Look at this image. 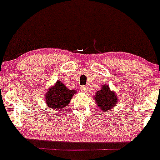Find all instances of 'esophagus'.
Wrapping results in <instances>:
<instances>
[{
	"mask_svg": "<svg viewBox=\"0 0 160 160\" xmlns=\"http://www.w3.org/2000/svg\"><path fill=\"white\" fill-rule=\"evenodd\" d=\"M88 88H87V87H80V91L83 92V93H86L87 91H88Z\"/></svg>",
	"mask_w": 160,
	"mask_h": 160,
	"instance_id": "esophagus-1",
	"label": "esophagus"
}]
</instances>
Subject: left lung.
Listing matches in <instances>:
<instances>
[{"label":"left lung","instance_id":"left-lung-1","mask_svg":"<svg viewBox=\"0 0 160 160\" xmlns=\"http://www.w3.org/2000/svg\"><path fill=\"white\" fill-rule=\"evenodd\" d=\"M94 101L101 111L114 108L118 102V97L115 92L110 90L108 85H103L101 89L98 90L94 96Z\"/></svg>","mask_w":160,"mask_h":160}]
</instances>
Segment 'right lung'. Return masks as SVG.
Segmentation results:
<instances>
[{"mask_svg": "<svg viewBox=\"0 0 160 160\" xmlns=\"http://www.w3.org/2000/svg\"><path fill=\"white\" fill-rule=\"evenodd\" d=\"M75 93H77L75 90H69L64 83L58 80L45 95L46 104L56 111H62L68 105Z\"/></svg>", "mask_w": 160, "mask_h": 160, "instance_id": "add662e5", "label": "right lung"}]
</instances>
